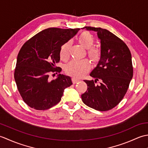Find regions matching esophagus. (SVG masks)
<instances>
[{
  "label": "esophagus",
  "mask_w": 148,
  "mask_h": 148,
  "mask_svg": "<svg viewBox=\"0 0 148 148\" xmlns=\"http://www.w3.org/2000/svg\"><path fill=\"white\" fill-rule=\"evenodd\" d=\"M72 83H73V84H75V83H77L78 81H79V79H77V78H76V77H72Z\"/></svg>",
  "instance_id": "obj_1"
}]
</instances>
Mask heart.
Listing matches in <instances>:
<instances>
[{"instance_id":"1","label":"heart","mask_w":148,"mask_h":148,"mask_svg":"<svg viewBox=\"0 0 148 148\" xmlns=\"http://www.w3.org/2000/svg\"><path fill=\"white\" fill-rule=\"evenodd\" d=\"M78 40L84 48L87 49L88 55L89 57L93 61L98 60L100 57L101 51L99 48L92 47L95 40L92 34L88 32H83L78 37ZM71 45V42L68 40L61 46L60 57L62 60H66L69 58ZM90 67V63L86 59L80 60H72L65 66V71L67 74L72 76L80 77L89 70Z\"/></svg>"}]
</instances>
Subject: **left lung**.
Returning <instances> with one entry per match:
<instances>
[{
    "instance_id": "left-lung-1",
    "label": "left lung",
    "mask_w": 148,
    "mask_h": 148,
    "mask_svg": "<svg viewBox=\"0 0 148 148\" xmlns=\"http://www.w3.org/2000/svg\"><path fill=\"white\" fill-rule=\"evenodd\" d=\"M83 29L97 32L101 55L97 67L90 74L95 81L84 80L88 88L81 99L91 108L109 111L123 99L132 79L131 53L126 44L109 30L92 27ZM97 80L100 81V84L97 86Z\"/></svg>"
}]
</instances>
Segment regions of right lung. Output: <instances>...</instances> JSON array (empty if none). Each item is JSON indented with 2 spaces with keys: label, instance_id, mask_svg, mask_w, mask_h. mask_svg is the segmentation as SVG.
I'll return each instance as SVG.
<instances>
[{
  "label": "right lung",
  "instance_id": "1",
  "mask_svg": "<svg viewBox=\"0 0 148 148\" xmlns=\"http://www.w3.org/2000/svg\"><path fill=\"white\" fill-rule=\"evenodd\" d=\"M79 29L49 28L28 40L18 55L14 79L23 101L36 110H46L60 101L64 90L72 84L69 76L60 74L51 80L49 74L60 72L61 46ZM55 75V74H53Z\"/></svg>",
  "mask_w": 148,
  "mask_h": 148
}]
</instances>
